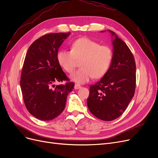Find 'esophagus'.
Segmentation results:
<instances>
[{"label": "esophagus", "instance_id": "34e87169", "mask_svg": "<svg viewBox=\"0 0 158 158\" xmlns=\"http://www.w3.org/2000/svg\"><path fill=\"white\" fill-rule=\"evenodd\" d=\"M80 88H81V85H80L79 84H75V85H74V89H78Z\"/></svg>", "mask_w": 158, "mask_h": 158}]
</instances>
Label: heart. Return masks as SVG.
Listing matches in <instances>:
<instances>
[{
	"label": "heart",
	"instance_id": "obj_1",
	"mask_svg": "<svg viewBox=\"0 0 158 158\" xmlns=\"http://www.w3.org/2000/svg\"><path fill=\"white\" fill-rule=\"evenodd\" d=\"M59 65L71 73L77 61L81 60V68L70 75V78L78 84L88 82L90 78H99L107 72L113 59V51L107 45L88 37H82L73 42L71 51L62 49L56 55Z\"/></svg>",
	"mask_w": 158,
	"mask_h": 158
}]
</instances>
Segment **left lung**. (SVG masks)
Returning a JSON list of instances; mask_svg holds the SVG:
<instances>
[{
	"instance_id": "1",
	"label": "left lung",
	"mask_w": 158,
	"mask_h": 158,
	"mask_svg": "<svg viewBox=\"0 0 158 158\" xmlns=\"http://www.w3.org/2000/svg\"><path fill=\"white\" fill-rule=\"evenodd\" d=\"M113 59L103 78L89 87V111L103 121L120 117L132 99L136 88V63L127 44L111 30ZM102 31L101 32H103Z\"/></svg>"
}]
</instances>
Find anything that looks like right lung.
<instances>
[{
  "mask_svg": "<svg viewBox=\"0 0 158 158\" xmlns=\"http://www.w3.org/2000/svg\"><path fill=\"white\" fill-rule=\"evenodd\" d=\"M70 33H51L43 35L30 45L22 67L20 87L27 111L41 121L59 116L74 83L55 85L70 81L57 61L60 46Z\"/></svg>",
  "mask_w": 158,
  "mask_h": 158,
  "instance_id": "obj_1",
  "label": "right lung"
}]
</instances>
